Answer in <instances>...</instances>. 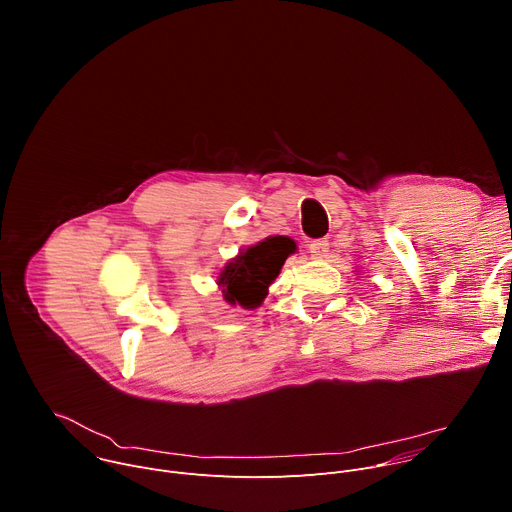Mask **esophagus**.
Returning <instances> with one entry per match:
<instances>
[{
    "label": "esophagus",
    "instance_id": "34e87169",
    "mask_svg": "<svg viewBox=\"0 0 512 512\" xmlns=\"http://www.w3.org/2000/svg\"><path fill=\"white\" fill-rule=\"evenodd\" d=\"M328 249H330V243H328L326 239H316V241H312V243L308 245V251H310V255H312L314 259L326 257V255H328Z\"/></svg>",
    "mask_w": 512,
    "mask_h": 512
}]
</instances>
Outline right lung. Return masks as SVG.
Listing matches in <instances>:
<instances>
[{
    "mask_svg": "<svg viewBox=\"0 0 512 512\" xmlns=\"http://www.w3.org/2000/svg\"><path fill=\"white\" fill-rule=\"evenodd\" d=\"M291 253H296V241L281 235L267 237L241 251L218 273L216 283L223 289V298L231 306H241L245 310L261 306L269 285Z\"/></svg>",
    "mask_w": 512,
    "mask_h": 512,
    "instance_id": "add662e5",
    "label": "right lung"
}]
</instances>
